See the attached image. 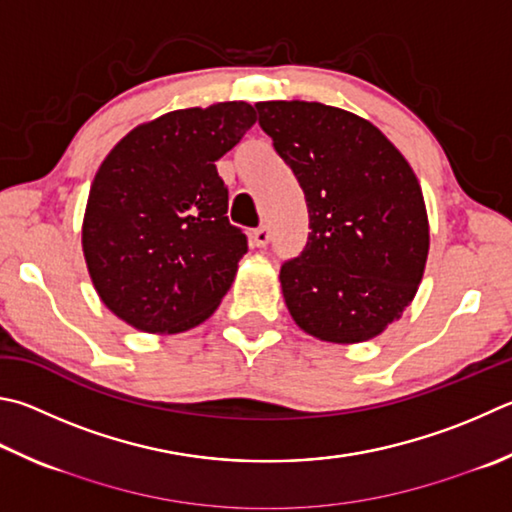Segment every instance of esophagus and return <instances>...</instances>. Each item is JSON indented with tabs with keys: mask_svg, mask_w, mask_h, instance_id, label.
I'll use <instances>...</instances> for the list:
<instances>
[{
	"mask_svg": "<svg viewBox=\"0 0 512 512\" xmlns=\"http://www.w3.org/2000/svg\"><path fill=\"white\" fill-rule=\"evenodd\" d=\"M250 241H253L255 248H264L271 241V232H268V228H257L250 232Z\"/></svg>",
	"mask_w": 512,
	"mask_h": 512,
	"instance_id": "34e87169",
	"label": "esophagus"
}]
</instances>
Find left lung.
I'll return each mask as SVG.
<instances>
[{"instance_id": "8db88e82", "label": "left lung", "mask_w": 512, "mask_h": 512, "mask_svg": "<svg viewBox=\"0 0 512 512\" xmlns=\"http://www.w3.org/2000/svg\"><path fill=\"white\" fill-rule=\"evenodd\" d=\"M259 125L309 208V239L282 264L286 309L309 336H380L423 280L430 224L405 156L369 120L306 100L257 102Z\"/></svg>"}]
</instances>
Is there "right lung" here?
Masks as SVG:
<instances>
[{"mask_svg": "<svg viewBox=\"0 0 512 512\" xmlns=\"http://www.w3.org/2000/svg\"><path fill=\"white\" fill-rule=\"evenodd\" d=\"M241 100L190 107L134 127L91 183L82 253L102 304L145 333L206 322L248 241L228 212L217 161L255 125Z\"/></svg>", "mask_w": 512, "mask_h": 512, "instance_id": "obj_1", "label": "right lung"}]
</instances>
